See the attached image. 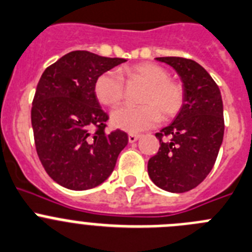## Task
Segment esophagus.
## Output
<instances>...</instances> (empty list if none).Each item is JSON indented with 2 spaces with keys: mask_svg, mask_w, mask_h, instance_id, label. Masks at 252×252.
Listing matches in <instances>:
<instances>
[{
  "mask_svg": "<svg viewBox=\"0 0 252 252\" xmlns=\"http://www.w3.org/2000/svg\"><path fill=\"white\" fill-rule=\"evenodd\" d=\"M139 137H140L139 134H129V135H128V140H129V143H134V142H137V140L139 139Z\"/></svg>",
  "mask_w": 252,
  "mask_h": 252,
  "instance_id": "obj_1",
  "label": "esophagus"
}]
</instances>
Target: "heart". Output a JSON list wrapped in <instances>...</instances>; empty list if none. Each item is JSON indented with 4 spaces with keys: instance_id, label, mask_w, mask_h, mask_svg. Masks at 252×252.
Listing matches in <instances>:
<instances>
[{
    "instance_id": "1",
    "label": "heart",
    "mask_w": 252,
    "mask_h": 252,
    "mask_svg": "<svg viewBox=\"0 0 252 252\" xmlns=\"http://www.w3.org/2000/svg\"><path fill=\"white\" fill-rule=\"evenodd\" d=\"M122 75L130 83H143L142 106H124L113 112L110 117L113 126L129 133H139L157 126L163 121H171L182 110L185 103V89L180 81L169 79V72L153 63L126 66L121 70ZM118 71L109 70L96 78L94 93L103 105H119L124 98L126 85Z\"/></svg>"
}]
</instances>
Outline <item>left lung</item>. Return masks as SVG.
I'll return each mask as SVG.
<instances>
[{
	"instance_id": "8db88e82",
	"label": "left lung",
	"mask_w": 252,
	"mask_h": 252,
	"mask_svg": "<svg viewBox=\"0 0 252 252\" xmlns=\"http://www.w3.org/2000/svg\"><path fill=\"white\" fill-rule=\"evenodd\" d=\"M173 67L185 89L182 110L156 137L159 151L148 160V174L164 191L182 193L197 187L210 173L223 139L221 92L196 61L157 58Z\"/></svg>"
}]
</instances>
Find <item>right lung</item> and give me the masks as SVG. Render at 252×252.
<instances>
[{
  "mask_svg": "<svg viewBox=\"0 0 252 252\" xmlns=\"http://www.w3.org/2000/svg\"><path fill=\"white\" fill-rule=\"evenodd\" d=\"M126 61L78 50L42 72L31 109L33 138L45 171L63 187L101 185L128 144L126 131L105 133L109 117L94 93L96 78Z\"/></svg>",
  "mask_w": 252,
  "mask_h": 252,
  "instance_id": "obj_1",
  "label": "right lung"
}]
</instances>
